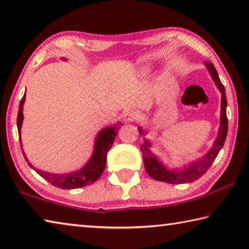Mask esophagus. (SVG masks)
I'll return each instance as SVG.
<instances>
[{
	"mask_svg": "<svg viewBox=\"0 0 249 249\" xmlns=\"http://www.w3.org/2000/svg\"><path fill=\"white\" fill-rule=\"evenodd\" d=\"M138 117H140V114H138L136 111H133V109H127V111H125L123 114V119L126 123H130V122L136 121Z\"/></svg>",
	"mask_w": 249,
	"mask_h": 249,
	"instance_id": "1",
	"label": "esophagus"
}]
</instances>
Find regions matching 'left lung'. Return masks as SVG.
<instances>
[{
	"mask_svg": "<svg viewBox=\"0 0 249 249\" xmlns=\"http://www.w3.org/2000/svg\"><path fill=\"white\" fill-rule=\"evenodd\" d=\"M206 69L209 70L211 74V78L213 79L214 83L218 90H220L222 98H221V121H220V128H218L217 136L214 141V144L211 147V149L201 158H197L196 160H193L192 162L189 163L188 166H183L181 169H169L163 163L160 161L156 155L151 153L150 147L151 144L149 141L144 138V144H142L141 150L142 153V160H144L145 169L151 178L161 181V182L167 183H187L192 182V181L197 180L201 178L206 171H208L211 165L214 162V160L217 157L220 150L223 148L224 145L226 135H227V116H226V107H227V100L225 94V89L223 86L220 77H218L217 71L213 64L206 61L205 62ZM138 132L142 137L146 136V129H144L142 126L137 127Z\"/></svg>",
	"mask_w": 249,
	"mask_h": 249,
	"instance_id": "left-lung-1",
	"label": "left lung"
}]
</instances>
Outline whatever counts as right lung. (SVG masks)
I'll list each match as a JSON object with an SVG mask.
<instances>
[{"instance_id":"add662e5","label":"right lung","mask_w":249,"mask_h":249,"mask_svg":"<svg viewBox=\"0 0 249 249\" xmlns=\"http://www.w3.org/2000/svg\"><path fill=\"white\" fill-rule=\"evenodd\" d=\"M25 98H26V96L24 94L22 100H20L18 114V128L19 135V142L20 129H22V124L24 120L23 105L25 103ZM121 125L123 124L119 122V123H116L114 125L107 126V127L101 129L95 137L94 150L93 154L91 156V158L88 160V162L81 168V169L69 172V174H52V172L37 169V168L34 167L32 163L28 161L26 155H25L23 150V146H22L24 158L26 159L28 166L33 168V169L40 177H43L45 180H47L49 183H52L54 187L60 189H78L95 182V181L100 178L101 175L103 174L105 165H107V151L111 149Z\"/></svg>"}]
</instances>
